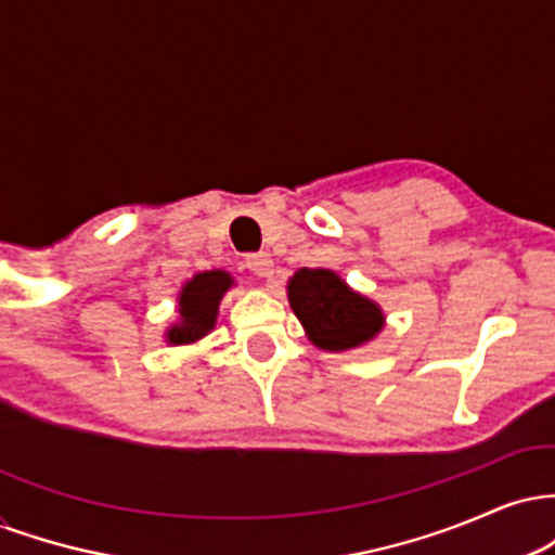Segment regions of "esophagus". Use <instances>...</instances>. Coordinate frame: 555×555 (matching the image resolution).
Instances as JSON below:
<instances>
[{"label":"esophagus","instance_id":"obj_1","mask_svg":"<svg viewBox=\"0 0 555 555\" xmlns=\"http://www.w3.org/2000/svg\"><path fill=\"white\" fill-rule=\"evenodd\" d=\"M245 263H247V269H250L260 279L273 276V258L269 256V253H256V256H247Z\"/></svg>","mask_w":555,"mask_h":555}]
</instances>
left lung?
<instances>
[{
  "instance_id": "left-lung-1",
  "label": "left lung",
  "mask_w": 555,
  "mask_h": 555,
  "mask_svg": "<svg viewBox=\"0 0 555 555\" xmlns=\"http://www.w3.org/2000/svg\"><path fill=\"white\" fill-rule=\"evenodd\" d=\"M292 313L305 336L323 352H349L365 347L386 326L384 308L360 295L336 271L299 269L286 282Z\"/></svg>"
}]
</instances>
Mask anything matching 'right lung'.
<instances>
[{"label":"right lung","instance_id":"right-lung-1","mask_svg":"<svg viewBox=\"0 0 555 555\" xmlns=\"http://www.w3.org/2000/svg\"><path fill=\"white\" fill-rule=\"evenodd\" d=\"M232 286L234 276L221 269L201 271L188 279L177 295V321L164 331V341L171 347H184L206 339L216 328L221 299Z\"/></svg>","mask_w":555,"mask_h":555}]
</instances>
